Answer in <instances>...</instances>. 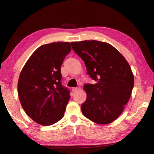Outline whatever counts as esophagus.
<instances>
[{
  "label": "esophagus",
  "instance_id": "34e87169",
  "mask_svg": "<svg viewBox=\"0 0 154 154\" xmlns=\"http://www.w3.org/2000/svg\"><path fill=\"white\" fill-rule=\"evenodd\" d=\"M80 89V88H73L72 89V91L73 93H74V92H76L77 91H78V90H79Z\"/></svg>",
  "mask_w": 154,
  "mask_h": 154
}]
</instances>
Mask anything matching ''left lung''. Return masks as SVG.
I'll return each instance as SVG.
<instances>
[{
    "mask_svg": "<svg viewBox=\"0 0 154 154\" xmlns=\"http://www.w3.org/2000/svg\"><path fill=\"white\" fill-rule=\"evenodd\" d=\"M85 63L88 75L96 83L85 84L87 98L82 113L98 124H108L121 115L134 86V76L128 62L110 44L97 40L71 42Z\"/></svg>",
    "mask_w": 154,
    "mask_h": 154,
    "instance_id": "obj_1",
    "label": "left lung"
}]
</instances>
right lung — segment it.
<instances>
[{"label":"right lung","instance_id":"add662e5","mask_svg":"<svg viewBox=\"0 0 154 154\" xmlns=\"http://www.w3.org/2000/svg\"><path fill=\"white\" fill-rule=\"evenodd\" d=\"M70 51L69 42L42 45L22 69L19 99L25 113L40 125H53L64 116L70 91L61 85V67Z\"/></svg>","mask_w":154,"mask_h":154}]
</instances>
